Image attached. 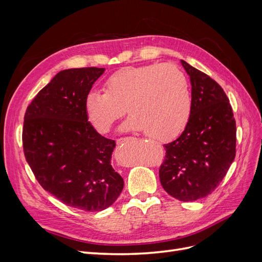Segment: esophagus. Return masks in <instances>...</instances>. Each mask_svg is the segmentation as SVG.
I'll list each match as a JSON object with an SVG mask.
<instances>
[{"instance_id":"esophagus-1","label":"esophagus","mask_w":262,"mask_h":262,"mask_svg":"<svg viewBox=\"0 0 262 262\" xmlns=\"http://www.w3.org/2000/svg\"><path fill=\"white\" fill-rule=\"evenodd\" d=\"M129 140V138H120V139H118L117 140V144L118 145H121V144H123V143H125L126 141Z\"/></svg>"}]
</instances>
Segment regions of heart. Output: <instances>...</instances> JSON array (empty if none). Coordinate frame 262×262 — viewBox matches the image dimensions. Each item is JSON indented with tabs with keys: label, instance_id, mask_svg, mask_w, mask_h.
Segmentation results:
<instances>
[{
	"label": "heart",
	"instance_id": "heart-1",
	"mask_svg": "<svg viewBox=\"0 0 262 262\" xmlns=\"http://www.w3.org/2000/svg\"><path fill=\"white\" fill-rule=\"evenodd\" d=\"M105 92L91 91L85 112L93 126L107 133L125 114L123 130L144 131L157 141H168L184 131L192 110L186 75L170 64L128 67L110 75Z\"/></svg>",
	"mask_w": 262,
	"mask_h": 262
}]
</instances>
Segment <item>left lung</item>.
I'll list each match as a JSON object with an SVG mask.
<instances>
[{"label":"left lung","mask_w":262,"mask_h":262,"mask_svg":"<svg viewBox=\"0 0 262 262\" xmlns=\"http://www.w3.org/2000/svg\"><path fill=\"white\" fill-rule=\"evenodd\" d=\"M191 82L192 110L181 136L165 144L160 167L164 190L175 199L195 201L211 194L236 154V121L223 89L184 60Z\"/></svg>","instance_id":"1"}]
</instances>
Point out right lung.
<instances>
[{
    "label": "right lung",
    "instance_id": "right-lung-1",
    "mask_svg": "<svg viewBox=\"0 0 262 262\" xmlns=\"http://www.w3.org/2000/svg\"><path fill=\"white\" fill-rule=\"evenodd\" d=\"M104 71H61L24 117V154L38 182L61 202L87 212L109 208L123 189L112 166L116 142L100 136L85 112L87 94Z\"/></svg>",
    "mask_w": 262,
    "mask_h": 262
}]
</instances>
